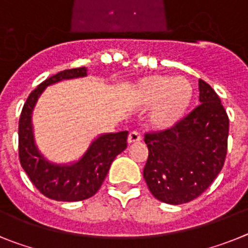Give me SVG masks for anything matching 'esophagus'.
Segmentation results:
<instances>
[{"label":"esophagus","mask_w":248,"mask_h":248,"mask_svg":"<svg viewBox=\"0 0 248 248\" xmlns=\"http://www.w3.org/2000/svg\"><path fill=\"white\" fill-rule=\"evenodd\" d=\"M141 135H140L139 131H131L130 135H128V143H135V142L141 141Z\"/></svg>","instance_id":"esophagus-1"}]
</instances>
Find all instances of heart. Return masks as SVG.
I'll use <instances>...</instances> for the list:
<instances>
[{
    "instance_id": "1",
    "label": "heart",
    "mask_w": 248,
    "mask_h": 248,
    "mask_svg": "<svg viewBox=\"0 0 248 248\" xmlns=\"http://www.w3.org/2000/svg\"><path fill=\"white\" fill-rule=\"evenodd\" d=\"M139 94L147 105L157 103L152 113L155 124L169 127L184 116L192 97V87L182 77L155 76L140 83Z\"/></svg>"
}]
</instances>
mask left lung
Segmentation results:
<instances>
[{
    "label": "left lung",
    "mask_w": 248,
    "mask_h": 248,
    "mask_svg": "<svg viewBox=\"0 0 248 248\" xmlns=\"http://www.w3.org/2000/svg\"><path fill=\"white\" fill-rule=\"evenodd\" d=\"M200 105L170 130L147 133L143 178L158 201L182 204L197 199L222 170L228 116L214 88L199 79Z\"/></svg>",
    "instance_id": "obj_1"
}]
</instances>
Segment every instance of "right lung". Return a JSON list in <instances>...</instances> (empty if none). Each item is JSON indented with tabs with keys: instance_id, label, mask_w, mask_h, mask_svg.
I'll return each mask as SVG.
<instances>
[{
	"instance_id": "1",
	"label": "right lung",
	"mask_w": 248,
	"mask_h": 248,
	"mask_svg": "<svg viewBox=\"0 0 248 248\" xmlns=\"http://www.w3.org/2000/svg\"><path fill=\"white\" fill-rule=\"evenodd\" d=\"M87 77V68L64 70L41 83L29 96L18 124V152L22 169L42 195L51 200L76 202L90 199L100 189L109 166L127 147V131L101 133L78 160L67 163L49 161L34 140L32 116L38 98L49 86Z\"/></svg>"
}]
</instances>
